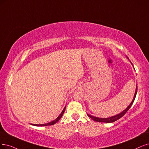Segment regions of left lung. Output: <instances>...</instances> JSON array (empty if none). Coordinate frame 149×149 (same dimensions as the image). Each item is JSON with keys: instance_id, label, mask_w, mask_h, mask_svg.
<instances>
[{"instance_id": "8db88e82", "label": "left lung", "mask_w": 149, "mask_h": 149, "mask_svg": "<svg viewBox=\"0 0 149 149\" xmlns=\"http://www.w3.org/2000/svg\"><path fill=\"white\" fill-rule=\"evenodd\" d=\"M137 86H136V93H135V94H134V96L133 100V101H132L131 103L130 104V106L127 108H126L125 110H124V111L122 112H121L120 113H119V114H118L117 115H115V116H113V117H109V118H97V117H93V116H92V115H90L89 114H88V116L89 117H90L93 120L95 121V122H104V123H112V122H115V121H117V120L120 119V118H122L123 116V115L128 111V110L131 107L132 104H133V102H134V101L135 100V97H136V94H137Z\"/></svg>"}]
</instances>
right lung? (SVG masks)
Instances as JSON below:
<instances>
[{
  "label": "right lung",
  "mask_w": 149,
  "mask_h": 149,
  "mask_svg": "<svg viewBox=\"0 0 149 149\" xmlns=\"http://www.w3.org/2000/svg\"><path fill=\"white\" fill-rule=\"evenodd\" d=\"M65 107H64V109H63V111H62V112L61 113V114L59 115V116L58 117V118H56V119H55L54 120H53V121H52V122H49V123H46V124H42V125H36V124H33V125H35V126H49V125H54V124H55L56 123V122H58V121L60 120V118L62 117V116H63V113H64V111H65Z\"/></svg>",
  "instance_id": "add662e5"
}]
</instances>
